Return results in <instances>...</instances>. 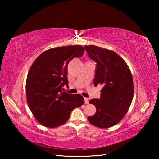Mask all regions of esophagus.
<instances>
[{"instance_id":"obj_1","label":"esophagus","mask_w":159,"mask_h":159,"mask_svg":"<svg viewBox=\"0 0 159 159\" xmlns=\"http://www.w3.org/2000/svg\"><path fill=\"white\" fill-rule=\"evenodd\" d=\"M84 100H85V104H87L89 103V99L87 98H84Z\"/></svg>"}]
</instances>
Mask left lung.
I'll return each instance as SVG.
<instances>
[{
	"label": "left lung",
	"mask_w": 159,
	"mask_h": 159,
	"mask_svg": "<svg viewBox=\"0 0 159 159\" xmlns=\"http://www.w3.org/2000/svg\"><path fill=\"white\" fill-rule=\"evenodd\" d=\"M85 48L97 64L94 86L102 85L100 99L89 100L96 112L87 120L96 127L109 128L120 121L129 109L134 92L133 76L126 63L116 52L94 45Z\"/></svg>",
	"instance_id": "1"
}]
</instances>
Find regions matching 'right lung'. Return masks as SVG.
I'll use <instances>...</instances> for the list:
<instances>
[{"label":"right lung","mask_w":159,"mask_h":159,"mask_svg":"<svg viewBox=\"0 0 159 159\" xmlns=\"http://www.w3.org/2000/svg\"><path fill=\"white\" fill-rule=\"evenodd\" d=\"M84 47L67 46L42 52L29 69L26 82V100L38 122L48 128L66 123L72 111L85 102L79 94L62 92L68 86L67 66L74 57H82Z\"/></svg>","instance_id":"right-lung-1"}]
</instances>
